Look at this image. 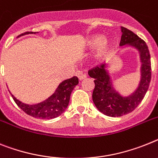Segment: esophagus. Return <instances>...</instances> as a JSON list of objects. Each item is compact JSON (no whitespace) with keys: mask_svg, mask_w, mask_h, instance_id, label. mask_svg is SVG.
<instances>
[{"mask_svg":"<svg viewBox=\"0 0 158 158\" xmlns=\"http://www.w3.org/2000/svg\"><path fill=\"white\" fill-rule=\"evenodd\" d=\"M77 75H78V78H79V80H83V79H85L87 78V75L85 74H83L82 71H78Z\"/></svg>","mask_w":158,"mask_h":158,"instance_id":"1","label":"esophagus"}]
</instances>
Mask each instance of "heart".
I'll list each match as a JSON object with an SVG mask.
<instances>
[{"instance_id": "heart-1", "label": "heart", "mask_w": 158, "mask_h": 158, "mask_svg": "<svg viewBox=\"0 0 158 158\" xmlns=\"http://www.w3.org/2000/svg\"><path fill=\"white\" fill-rule=\"evenodd\" d=\"M95 54V59L97 62H103L109 57L112 50V42L101 35H93L87 38L85 42V48L87 50H94L97 48Z\"/></svg>"}]
</instances>
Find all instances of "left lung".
<instances>
[{
	"label": "left lung",
	"mask_w": 158,
	"mask_h": 158,
	"mask_svg": "<svg viewBox=\"0 0 158 158\" xmlns=\"http://www.w3.org/2000/svg\"><path fill=\"white\" fill-rule=\"evenodd\" d=\"M122 36L120 46H131L140 52V81L136 91L128 96H122L114 89L112 79L106 70V65L91 68L88 75L93 78L95 88L92 99L99 112L108 116H121L132 112L144 99L151 80V61L148 46L133 32L121 26Z\"/></svg>",
	"instance_id": "left-lung-1"
}]
</instances>
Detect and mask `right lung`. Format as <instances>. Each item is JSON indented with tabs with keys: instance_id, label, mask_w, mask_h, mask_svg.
<instances>
[{
	"instance_id": "1",
	"label": "right lung",
	"mask_w": 158,
	"mask_h": 158,
	"mask_svg": "<svg viewBox=\"0 0 158 158\" xmlns=\"http://www.w3.org/2000/svg\"><path fill=\"white\" fill-rule=\"evenodd\" d=\"M33 33L34 32H26L20 34L18 37L25 34H33ZM34 34H35V32ZM78 83H79V79L76 76L66 79L59 84L55 92L50 97L42 103L33 104V105L22 103L16 99L12 94L11 95L17 105L26 114L34 118L50 120L58 117L67 109L70 101L71 91Z\"/></svg>"
}]
</instances>
